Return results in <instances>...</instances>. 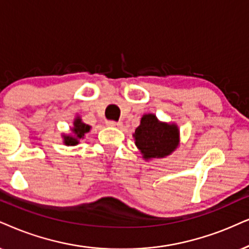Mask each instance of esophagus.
<instances>
[{"label":"esophagus","instance_id":"34e87169","mask_svg":"<svg viewBox=\"0 0 249 249\" xmlns=\"http://www.w3.org/2000/svg\"><path fill=\"white\" fill-rule=\"evenodd\" d=\"M107 125L110 127H121L122 126V123L121 122H115V121H109L107 122Z\"/></svg>","mask_w":249,"mask_h":249}]
</instances>
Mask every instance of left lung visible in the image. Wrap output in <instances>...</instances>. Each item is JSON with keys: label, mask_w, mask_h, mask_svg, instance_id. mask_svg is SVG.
Listing matches in <instances>:
<instances>
[{"label": "left lung", "mask_w": 249, "mask_h": 249, "mask_svg": "<svg viewBox=\"0 0 249 249\" xmlns=\"http://www.w3.org/2000/svg\"><path fill=\"white\" fill-rule=\"evenodd\" d=\"M179 131L176 125L157 121L156 116L144 115L140 125L135 128V144L142 153L143 159L164 157L178 146Z\"/></svg>", "instance_id": "obj_1"}]
</instances>
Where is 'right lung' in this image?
I'll return each mask as SVG.
<instances>
[{
  "label": "right lung",
  "instance_id": "1",
  "mask_svg": "<svg viewBox=\"0 0 249 249\" xmlns=\"http://www.w3.org/2000/svg\"><path fill=\"white\" fill-rule=\"evenodd\" d=\"M74 127H73V133L75 137H64V142L65 144H68V146H74V144H77L79 141L78 139H81V138H84V135L87 133V132H89V128L90 126H88V125L84 124L83 122H81V119H75L74 123H73Z\"/></svg>",
  "mask_w": 249,
  "mask_h": 249
}]
</instances>
